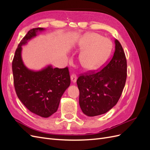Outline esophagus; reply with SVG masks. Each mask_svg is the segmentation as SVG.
I'll return each mask as SVG.
<instances>
[{"label":"esophagus","instance_id":"obj_1","mask_svg":"<svg viewBox=\"0 0 150 150\" xmlns=\"http://www.w3.org/2000/svg\"><path fill=\"white\" fill-rule=\"evenodd\" d=\"M77 79H78V78H77V76L76 74H72L71 76V81L73 83H75L76 82V80Z\"/></svg>","mask_w":150,"mask_h":150}]
</instances>
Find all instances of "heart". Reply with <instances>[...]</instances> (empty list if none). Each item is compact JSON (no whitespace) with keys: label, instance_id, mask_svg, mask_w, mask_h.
I'll return each mask as SVG.
<instances>
[{"label":"heart","instance_id":"b5f03b06","mask_svg":"<svg viewBox=\"0 0 150 150\" xmlns=\"http://www.w3.org/2000/svg\"><path fill=\"white\" fill-rule=\"evenodd\" d=\"M111 42L106 38L96 33L86 34L78 44L82 51L79 56V62L85 70H91L105 59L110 52Z\"/></svg>","mask_w":150,"mask_h":150}]
</instances>
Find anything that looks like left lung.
<instances>
[{"label":"left lung","mask_w":150,"mask_h":150,"mask_svg":"<svg viewBox=\"0 0 150 150\" xmlns=\"http://www.w3.org/2000/svg\"><path fill=\"white\" fill-rule=\"evenodd\" d=\"M115 44L113 56L101 70L81 76L77 80L80 108L88 116L101 115L110 111L118 101L125 87L126 59L123 49L116 39Z\"/></svg>","instance_id":"left-lung-1"}]
</instances>
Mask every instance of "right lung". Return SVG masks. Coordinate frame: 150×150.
<instances>
[{
	"label": "right lung",
	"mask_w": 150,
	"mask_h": 150,
	"mask_svg": "<svg viewBox=\"0 0 150 150\" xmlns=\"http://www.w3.org/2000/svg\"><path fill=\"white\" fill-rule=\"evenodd\" d=\"M46 29H30L18 46L12 61L13 83L16 94L24 105L34 114L48 117L57 110L61 98L69 88V69L47 65L38 71L27 67L22 58V46Z\"/></svg>",
	"instance_id": "add662e5"
}]
</instances>
